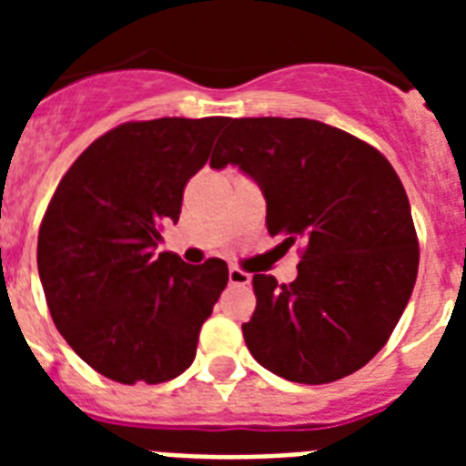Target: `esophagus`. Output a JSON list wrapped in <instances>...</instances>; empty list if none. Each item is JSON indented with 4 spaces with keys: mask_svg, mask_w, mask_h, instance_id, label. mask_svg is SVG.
<instances>
[{
    "mask_svg": "<svg viewBox=\"0 0 466 466\" xmlns=\"http://www.w3.org/2000/svg\"><path fill=\"white\" fill-rule=\"evenodd\" d=\"M252 282V275L245 273V270L236 268V266H230L228 268V284H233V287H245V284Z\"/></svg>",
    "mask_w": 466,
    "mask_h": 466,
    "instance_id": "obj_1",
    "label": "esophagus"
}]
</instances>
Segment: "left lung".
<instances>
[{"instance_id":"1","label":"left lung","mask_w":466,"mask_h":466,"mask_svg":"<svg viewBox=\"0 0 466 466\" xmlns=\"http://www.w3.org/2000/svg\"><path fill=\"white\" fill-rule=\"evenodd\" d=\"M209 166H236L266 198L270 236L303 242L299 278L254 275L242 324L254 360L303 385L360 371L380 352L418 278V238L390 160L312 118H233Z\"/></svg>"}]
</instances>
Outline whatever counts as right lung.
Returning <instances> with one entry per match:
<instances>
[{"mask_svg": "<svg viewBox=\"0 0 466 466\" xmlns=\"http://www.w3.org/2000/svg\"><path fill=\"white\" fill-rule=\"evenodd\" d=\"M224 116L123 123L74 160L41 221L36 266L57 331L123 385L166 382L196 360L228 266L156 254Z\"/></svg>", "mask_w": 466, "mask_h": 466, "instance_id": "right-lung-1", "label": "right lung"}]
</instances>
